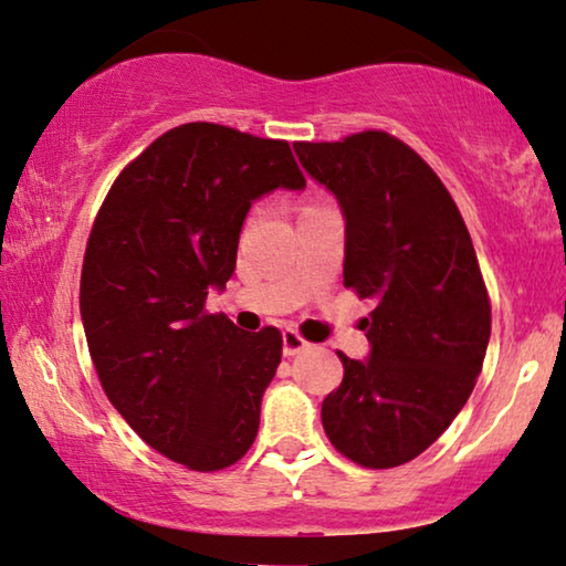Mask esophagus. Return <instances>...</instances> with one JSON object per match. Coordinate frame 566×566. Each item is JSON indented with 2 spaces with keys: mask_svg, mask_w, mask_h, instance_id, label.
I'll return each instance as SVG.
<instances>
[{
  "mask_svg": "<svg viewBox=\"0 0 566 566\" xmlns=\"http://www.w3.org/2000/svg\"><path fill=\"white\" fill-rule=\"evenodd\" d=\"M306 347H308V342L303 339L296 329H285L283 332V355L285 357L298 355V352H303Z\"/></svg>",
  "mask_w": 566,
  "mask_h": 566,
  "instance_id": "1",
  "label": "esophagus"
}]
</instances>
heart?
Here are the masks:
<instances>
[{
	"instance_id": "1",
	"label": "heart",
	"mask_w": 566,
	"mask_h": 566,
	"mask_svg": "<svg viewBox=\"0 0 566 566\" xmlns=\"http://www.w3.org/2000/svg\"><path fill=\"white\" fill-rule=\"evenodd\" d=\"M308 207H311V203H308Z\"/></svg>"
}]
</instances>
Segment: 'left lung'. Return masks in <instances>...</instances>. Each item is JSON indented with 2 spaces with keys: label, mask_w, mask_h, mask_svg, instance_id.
I'll return each mask as SVG.
<instances>
[{
  "label": "left lung",
  "mask_w": 566,
  "mask_h": 566,
  "mask_svg": "<svg viewBox=\"0 0 566 566\" xmlns=\"http://www.w3.org/2000/svg\"><path fill=\"white\" fill-rule=\"evenodd\" d=\"M347 219L344 289L363 318L367 363L337 352L344 378L322 403L332 447L367 470L426 452L470 398L490 339V296L452 193L413 147L382 129L293 143Z\"/></svg>",
  "instance_id": "left-lung-1"
}]
</instances>
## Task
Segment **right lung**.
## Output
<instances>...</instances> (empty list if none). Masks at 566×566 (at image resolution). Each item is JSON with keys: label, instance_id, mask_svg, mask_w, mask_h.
Wrapping results in <instances>:
<instances>
[{"label": "right lung", "instance_id": "add662e5", "mask_svg": "<svg viewBox=\"0 0 566 566\" xmlns=\"http://www.w3.org/2000/svg\"><path fill=\"white\" fill-rule=\"evenodd\" d=\"M303 188L291 145L188 122L122 168L81 268V318L99 382L145 444L196 472L248 454L283 355L275 326L209 314L237 263L252 201Z\"/></svg>", "mask_w": 566, "mask_h": 566}]
</instances>
